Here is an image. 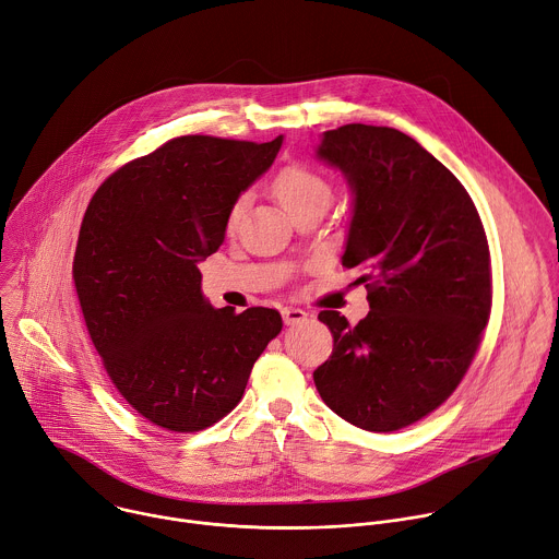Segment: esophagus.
Masks as SVG:
<instances>
[{
  "label": "esophagus",
  "mask_w": 559,
  "mask_h": 559,
  "mask_svg": "<svg viewBox=\"0 0 559 559\" xmlns=\"http://www.w3.org/2000/svg\"><path fill=\"white\" fill-rule=\"evenodd\" d=\"M307 318V311H302V309H298V307H285L283 309V323L285 325H298V323H302Z\"/></svg>",
  "instance_id": "34e87169"
}]
</instances>
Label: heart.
Instances as JSON below:
<instances>
[{"instance_id": "b5f03b06", "label": "heart", "mask_w": 559, "mask_h": 559, "mask_svg": "<svg viewBox=\"0 0 559 559\" xmlns=\"http://www.w3.org/2000/svg\"><path fill=\"white\" fill-rule=\"evenodd\" d=\"M274 194L289 216L307 210H328L332 201V186L318 170L305 164H292L283 168L274 179ZM246 210V197L238 199L227 214V227L234 229Z\"/></svg>"}]
</instances>
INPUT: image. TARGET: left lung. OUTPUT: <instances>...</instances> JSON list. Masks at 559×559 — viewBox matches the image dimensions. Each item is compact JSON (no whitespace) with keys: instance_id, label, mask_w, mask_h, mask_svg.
I'll return each mask as SVG.
<instances>
[{"instance_id":"8db88e82","label":"left lung","mask_w":559,"mask_h":559,"mask_svg":"<svg viewBox=\"0 0 559 559\" xmlns=\"http://www.w3.org/2000/svg\"><path fill=\"white\" fill-rule=\"evenodd\" d=\"M316 156L354 194L343 265L365 272L369 313L358 325L318 313L334 352L313 382L343 420L397 431L447 401L480 345L491 313L487 234L464 186L401 130H328Z\"/></svg>"}]
</instances>
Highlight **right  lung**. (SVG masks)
Instances as JSON below:
<instances>
[{
	"instance_id": "right-lung-1",
	"label": "right lung",
	"mask_w": 559,
	"mask_h": 559,
	"mask_svg": "<svg viewBox=\"0 0 559 559\" xmlns=\"http://www.w3.org/2000/svg\"><path fill=\"white\" fill-rule=\"evenodd\" d=\"M281 145L173 139L110 175L84 214L72 278L88 334L128 405L156 427L192 433L227 416L283 328L276 309L212 307L199 272Z\"/></svg>"
}]
</instances>
